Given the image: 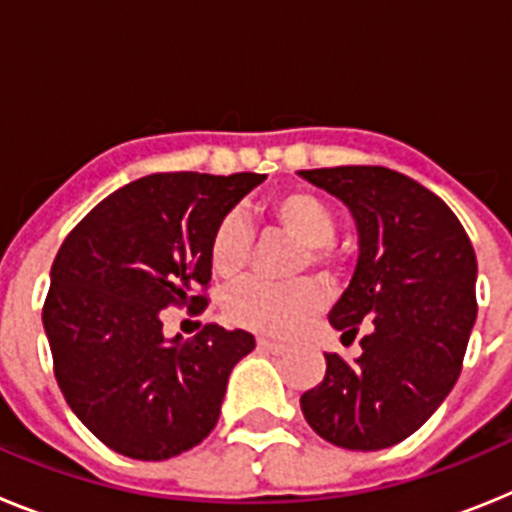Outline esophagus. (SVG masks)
<instances>
[{"label": "esophagus", "instance_id": "1", "mask_svg": "<svg viewBox=\"0 0 512 512\" xmlns=\"http://www.w3.org/2000/svg\"><path fill=\"white\" fill-rule=\"evenodd\" d=\"M256 346H259L261 351H266V354H284V351H287V346H284V343L269 341V338H259V341H256Z\"/></svg>", "mask_w": 512, "mask_h": 512}]
</instances>
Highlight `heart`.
I'll return each mask as SVG.
<instances>
[{
    "instance_id": "obj_1",
    "label": "heart",
    "mask_w": 512,
    "mask_h": 512,
    "mask_svg": "<svg viewBox=\"0 0 512 512\" xmlns=\"http://www.w3.org/2000/svg\"><path fill=\"white\" fill-rule=\"evenodd\" d=\"M274 223L305 246L312 266L330 264V241L336 235V215L312 192H284L269 205ZM251 256V230L238 212L225 215L210 238V264L220 277H235ZM323 302V292L310 279L292 284H271L246 279L225 295V315L243 328L289 336Z\"/></svg>"
}]
</instances>
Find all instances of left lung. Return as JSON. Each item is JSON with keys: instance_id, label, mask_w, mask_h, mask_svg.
I'll list each match as a JSON object with an SVG mask.
<instances>
[{"instance_id": "1", "label": "left lung", "mask_w": 512, "mask_h": 512, "mask_svg": "<svg viewBox=\"0 0 512 512\" xmlns=\"http://www.w3.org/2000/svg\"><path fill=\"white\" fill-rule=\"evenodd\" d=\"M348 207L359 259L330 325L341 341L369 325L354 361L325 354V377L300 397L310 428L351 451L413 436L454 390L477 320V256L449 205L384 166L297 171Z\"/></svg>"}]
</instances>
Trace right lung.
<instances>
[{"label":"right lung","instance_id":"add662e5","mask_svg":"<svg viewBox=\"0 0 512 512\" xmlns=\"http://www.w3.org/2000/svg\"><path fill=\"white\" fill-rule=\"evenodd\" d=\"M266 174H151L104 197L51 266L43 328L58 387L112 451L164 461L205 441L233 366L256 348L246 330L205 325L166 338L161 310H205L217 223Z\"/></svg>","mask_w":512,"mask_h":512}]
</instances>
